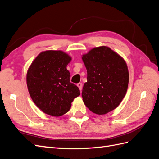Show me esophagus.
<instances>
[{"mask_svg": "<svg viewBox=\"0 0 159 159\" xmlns=\"http://www.w3.org/2000/svg\"><path fill=\"white\" fill-rule=\"evenodd\" d=\"M77 85H78V87L79 88L80 91L82 90V87H83V84H81V83H78V84H77Z\"/></svg>", "mask_w": 159, "mask_h": 159, "instance_id": "esophagus-1", "label": "esophagus"}]
</instances>
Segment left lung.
<instances>
[{
  "label": "left lung",
  "mask_w": 159,
  "mask_h": 159,
  "mask_svg": "<svg viewBox=\"0 0 159 159\" xmlns=\"http://www.w3.org/2000/svg\"><path fill=\"white\" fill-rule=\"evenodd\" d=\"M88 72L83 101L91 111L105 115L117 108L126 94L129 71L125 61L107 46L91 49L82 56Z\"/></svg>",
  "instance_id": "obj_1"
}]
</instances>
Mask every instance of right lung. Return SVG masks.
I'll return each mask as SVG.
<instances>
[{
    "mask_svg": "<svg viewBox=\"0 0 159 159\" xmlns=\"http://www.w3.org/2000/svg\"><path fill=\"white\" fill-rule=\"evenodd\" d=\"M71 58L60 50H48L38 55L28 70V91L36 106L46 114L60 117L69 111L71 102L80 95L70 82L66 67Z\"/></svg>",
    "mask_w": 159,
    "mask_h": 159,
    "instance_id": "right-lung-1",
    "label": "right lung"
}]
</instances>
